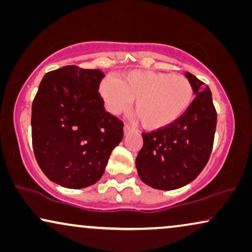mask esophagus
Wrapping results in <instances>:
<instances>
[{"mask_svg":"<svg viewBox=\"0 0 252 252\" xmlns=\"http://www.w3.org/2000/svg\"><path fill=\"white\" fill-rule=\"evenodd\" d=\"M130 130H132V127L129 125H124V134H127L128 132H130Z\"/></svg>","mask_w":252,"mask_h":252,"instance_id":"34e87169","label":"esophagus"}]
</instances>
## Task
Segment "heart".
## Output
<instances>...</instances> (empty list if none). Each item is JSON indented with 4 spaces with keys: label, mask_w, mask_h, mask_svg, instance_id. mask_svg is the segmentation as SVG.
Masks as SVG:
<instances>
[{
    "label": "heart",
    "mask_w": 252,
    "mask_h": 252,
    "mask_svg": "<svg viewBox=\"0 0 252 252\" xmlns=\"http://www.w3.org/2000/svg\"><path fill=\"white\" fill-rule=\"evenodd\" d=\"M98 93L111 115L128 109L134 101L135 119L148 130L165 128L178 122L195 97L194 86L185 75L155 71H130L120 80L104 78Z\"/></svg>",
    "instance_id": "1"
}]
</instances>
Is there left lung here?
<instances>
[{
  "instance_id": "left-lung-1",
  "label": "left lung",
  "mask_w": 252,
  "mask_h": 252,
  "mask_svg": "<svg viewBox=\"0 0 252 252\" xmlns=\"http://www.w3.org/2000/svg\"><path fill=\"white\" fill-rule=\"evenodd\" d=\"M196 97L185 116L165 128L143 133V147L135 165L144 184L160 190H173L195 180L208 163L217 126L212 94L204 82L185 73Z\"/></svg>"
}]
</instances>
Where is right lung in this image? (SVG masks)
<instances>
[{
	"instance_id": "add662e5",
	"label": "right lung",
	"mask_w": 252,
	"mask_h": 252,
	"mask_svg": "<svg viewBox=\"0 0 252 252\" xmlns=\"http://www.w3.org/2000/svg\"><path fill=\"white\" fill-rule=\"evenodd\" d=\"M101 70L67 65L48 72L32 104V141L36 161L50 181L70 189L102 178L124 124L105 111L98 94Z\"/></svg>"
}]
</instances>
